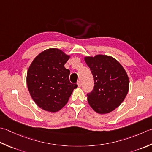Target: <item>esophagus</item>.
I'll list each match as a JSON object with an SVG mask.
<instances>
[{
	"label": "esophagus",
	"instance_id": "esophagus-1",
	"mask_svg": "<svg viewBox=\"0 0 152 152\" xmlns=\"http://www.w3.org/2000/svg\"><path fill=\"white\" fill-rule=\"evenodd\" d=\"M77 84H78V87H79V88L81 87L82 84H81V82H80V81H78V83H77Z\"/></svg>",
	"mask_w": 152,
	"mask_h": 152
}]
</instances>
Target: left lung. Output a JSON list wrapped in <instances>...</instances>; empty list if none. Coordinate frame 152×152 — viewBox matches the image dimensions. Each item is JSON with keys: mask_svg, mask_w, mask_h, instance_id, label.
Returning a JSON list of instances; mask_svg holds the SVG:
<instances>
[{"mask_svg": "<svg viewBox=\"0 0 152 152\" xmlns=\"http://www.w3.org/2000/svg\"><path fill=\"white\" fill-rule=\"evenodd\" d=\"M84 61L94 80V90L88 94L89 105L99 114L114 111L125 99L129 90V79L125 70L111 56H87Z\"/></svg>", "mask_w": 152, "mask_h": 152, "instance_id": "left-lung-1", "label": "left lung"}]
</instances>
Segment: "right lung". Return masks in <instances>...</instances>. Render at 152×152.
Returning <instances> with one entry per match:
<instances>
[{
	"label": "right lung",
	"mask_w": 152,
	"mask_h": 152,
	"mask_svg": "<svg viewBox=\"0 0 152 152\" xmlns=\"http://www.w3.org/2000/svg\"><path fill=\"white\" fill-rule=\"evenodd\" d=\"M70 57L58 49H48L39 53L28 68L29 92L37 105L45 111H60L78 87L70 82V70L64 67Z\"/></svg>",
	"instance_id": "1"
}]
</instances>
